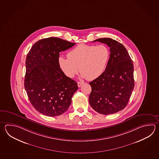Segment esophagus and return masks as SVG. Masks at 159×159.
I'll return each mask as SVG.
<instances>
[{
	"mask_svg": "<svg viewBox=\"0 0 159 159\" xmlns=\"http://www.w3.org/2000/svg\"><path fill=\"white\" fill-rule=\"evenodd\" d=\"M83 84V82H80V81H78V85L79 87H80L81 86V85Z\"/></svg>",
	"mask_w": 159,
	"mask_h": 159,
	"instance_id": "obj_1",
	"label": "esophagus"
}]
</instances>
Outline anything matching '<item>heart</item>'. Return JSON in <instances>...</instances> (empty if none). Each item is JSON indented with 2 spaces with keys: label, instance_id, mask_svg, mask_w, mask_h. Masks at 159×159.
Returning <instances> with one entry per match:
<instances>
[{
  "label": "heart",
  "instance_id": "heart-1",
  "mask_svg": "<svg viewBox=\"0 0 159 159\" xmlns=\"http://www.w3.org/2000/svg\"><path fill=\"white\" fill-rule=\"evenodd\" d=\"M67 56V58L60 57L58 63L67 77H74L79 70L82 78L93 80L100 77L105 71L110 57V52L104 45L96 46L80 44L68 52Z\"/></svg>",
  "mask_w": 159,
  "mask_h": 159
}]
</instances>
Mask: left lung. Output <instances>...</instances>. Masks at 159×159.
I'll use <instances>...</instances> for the list:
<instances>
[{
  "mask_svg": "<svg viewBox=\"0 0 159 159\" xmlns=\"http://www.w3.org/2000/svg\"><path fill=\"white\" fill-rule=\"evenodd\" d=\"M110 48V58L104 73L89 83V102L96 111L104 115L126 107L134 87V65L125 46L110 38L96 39Z\"/></svg>",
  "mask_w": 159,
  "mask_h": 159,
  "instance_id": "8db88e82",
  "label": "left lung"
}]
</instances>
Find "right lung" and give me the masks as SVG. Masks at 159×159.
<instances>
[{"label":"right lung","instance_id":"1","mask_svg":"<svg viewBox=\"0 0 159 159\" xmlns=\"http://www.w3.org/2000/svg\"><path fill=\"white\" fill-rule=\"evenodd\" d=\"M75 45L49 37L36 42L27 54L24 87L33 107L45 116L64 113L78 90L77 83L66 76L58 63L59 53Z\"/></svg>","mask_w":159,"mask_h":159}]
</instances>
